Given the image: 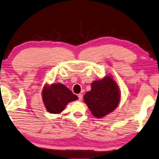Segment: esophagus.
<instances>
[{"instance_id":"1","label":"esophagus","mask_w":159,"mask_h":159,"mask_svg":"<svg viewBox=\"0 0 159 159\" xmlns=\"http://www.w3.org/2000/svg\"><path fill=\"white\" fill-rule=\"evenodd\" d=\"M83 94H78V97H79V99L80 101H81V99L83 98Z\"/></svg>"}]
</instances>
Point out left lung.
<instances>
[{
	"label": "left lung",
	"instance_id": "obj_1",
	"mask_svg": "<svg viewBox=\"0 0 159 159\" xmlns=\"http://www.w3.org/2000/svg\"><path fill=\"white\" fill-rule=\"evenodd\" d=\"M91 86V90L84 95V102L93 116L101 119L117 107L120 98L119 88L110 76L94 80Z\"/></svg>",
	"mask_w": 159,
	"mask_h": 159
}]
</instances>
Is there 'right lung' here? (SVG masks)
Masks as SVG:
<instances>
[{
    "label": "right lung",
    "instance_id": "add662e5",
    "mask_svg": "<svg viewBox=\"0 0 159 159\" xmlns=\"http://www.w3.org/2000/svg\"><path fill=\"white\" fill-rule=\"evenodd\" d=\"M42 98L46 110L52 114L63 111L67 103L76 101L78 96L61 83L45 85L43 89Z\"/></svg>",
    "mask_w": 159,
    "mask_h": 159
}]
</instances>
